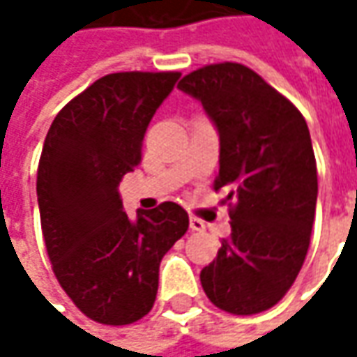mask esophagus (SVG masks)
<instances>
[{
  "mask_svg": "<svg viewBox=\"0 0 357 357\" xmlns=\"http://www.w3.org/2000/svg\"><path fill=\"white\" fill-rule=\"evenodd\" d=\"M188 227L192 232H200V230H204V222L200 220V218H195V216H190V220H188Z\"/></svg>",
  "mask_w": 357,
  "mask_h": 357,
  "instance_id": "obj_1",
  "label": "esophagus"
}]
</instances>
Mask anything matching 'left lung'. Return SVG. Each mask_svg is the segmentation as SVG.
<instances>
[{
	"mask_svg": "<svg viewBox=\"0 0 357 357\" xmlns=\"http://www.w3.org/2000/svg\"><path fill=\"white\" fill-rule=\"evenodd\" d=\"M220 139L214 190L234 202L232 232L200 272L214 306L250 316L278 304L308 252L318 172L302 113L252 69L206 65L178 83Z\"/></svg>",
	"mask_w": 357,
	"mask_h": 357,
	"instance_id": "left-lung-1",
	"label": "left lung"
}]
</instances>
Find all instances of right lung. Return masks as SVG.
<instances>
[{"label": "right lung", "instance_id": "obj_1", "mask_svg": "<svg viewBox=\"0 0 357 357\" xmlns=\"http://www.w3.org/2000/svg\"><path fill=\"white\" fill-rule=\"evenodd\" d=\"M181 73H111L63 107L37 171L41 230L61 288L87 318L125 326L157 298L158 266L188 230L176 202L130 220L121 178L141 162L153 115Z\"/></svg>", "mask_w": 357, "mask_h": 357}]
</instances>
